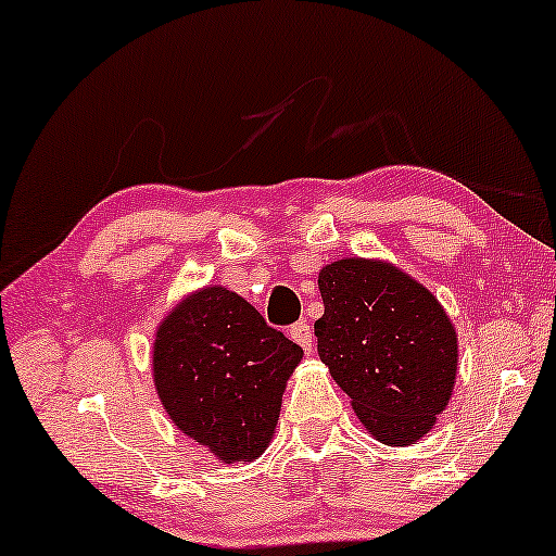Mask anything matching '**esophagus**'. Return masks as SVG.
<instances>
[{
    "instance_id": "esophagus-1",
    "label": "esophagus",
    "mask_w": 556,
    "mask_h": 556,
    "mask_svg": "<svg viewBox=\"0 0 556 556\" xmlns=\"http://www.w3.org/2000/svg\"><path fill=\"white\" fill-rule=\"evenodd\" d=\"M289 337H292L294 342L300 344L306 354L312 352V346H314V334H312V329H309V325H306V321H296V325L289 327Z\"/></svg>"
}]
</instances>
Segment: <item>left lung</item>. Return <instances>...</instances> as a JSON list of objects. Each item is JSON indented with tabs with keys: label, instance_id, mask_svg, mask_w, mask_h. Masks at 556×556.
I'll return each mask as SVG.
<instances>
[{
	"label": "left lung",
	"instance_id": "1",
	"mask_svg": "<svg viewBox=\"0 0 556 556\" xmlns=\"http://www.w3.org/2000/svg\"><path fill=\"white\" fill-rule=\"evenodd\" d=\"M317 352L384 444L434 427L457 377V331L432 292L384 262L339 260L319 271Z\"/></svg>",
	"mask_w": 556,
	"mask_h": 556
}]
</instances>
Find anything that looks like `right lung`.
Masks as SVG:
<instances>
[{
  "instance_id": "1",
  "label": "right lung",
  "mask_w": 556,
  "mask_h": 556,
  "mask_svg": "<svg viewBox=\"0 0 556 556\" xmlns=\"http://www.w3.org/2000/svg\"><path fill=\"white\" fill-rule=\"evenodd\" d=\"M302 346L225 287H206L162 321L154 384L169 419L225 464L267 450Z\"/></svg>"
}]
</instances>
